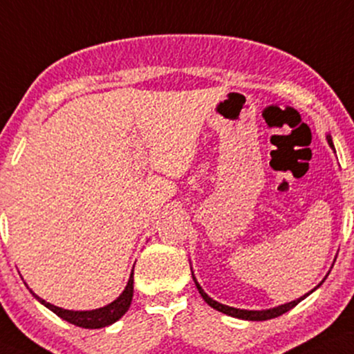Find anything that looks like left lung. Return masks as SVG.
I'll use <instances>...</instances> for the list:
<instances>
[{"mask_svg": "<svg viewBox=\"0 0 354 354\" xmlns=\"http://www.w3.org/2000/svg\"><path fill=\"white\" fill-rule=\"evenodd\" d=\"M326 139H328V144H330V146L333 147V142H331V136H326ZM194 279H195V277H194ZM195 283H197V289H198V292H200V295H202V297H203L205 302H207L208 305H210V307L215 308V310L221 312V313H226V315H230V317H234V318H243V320H252V322H263V320H270V318L281 317L282 313L289 312L290 308H294L295 305H297L299 302H302V300H304L305 297H307L308 294H310V292H308V294H305L304 297H300V299H297V300H294V302H289V304L279 305V307H276V308H269V310H241V308H233V307H228V305H223V304L216 302V300L210 299V297H208L207 294H205L202 287L198 286V282H197V281H195ZM318 286H320V283H318ZM315 289H317V287H315ZM315 289H313V290H315ZM313 290H312V292H313Z\"/></svg>", "mask_w": 354, "mask_h": 354, "instance_id": "obj_1", "label": "left lung"}]
</instances>
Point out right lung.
<instances>
[{"instance_id": "obj_1", "label": "right lung", "mask_w": 354, "mask_h": 354, "mask_svg": "<svg viewBox=\"0 0 354 354\" xmlns=\"http://www.w3.org/2000/svg\"><path fill=\"white\" fill-rule=\"evenodd\" d=\"M30 292H32V290H30ZM32 295L42 305H46L49 310L54 312L55 315H59L60 318H62V320L68 322V324L82 326V328H103V326L115 324L116 320H120V318L129 310L131 300H133V272H131L128 286H126L123 294H121L120 297L115 300V302L106 305V307L97 308V310H90V312L64 310V308L55 307V305L46 302V300H42L41 297H37L34 292H32Z\"/></svg>"}]
</instances>
